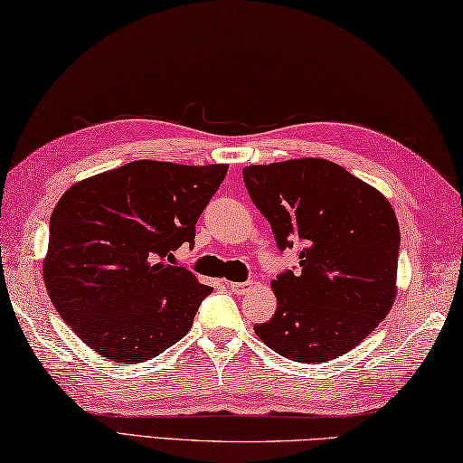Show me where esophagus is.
I'll return each instance as SVG.
<instances>
[{"label": "esophagus", "mask_w": 463, "mask_h": 463, "mask_svg": "<svg viewBox=\"0 0 463 463\" xmlns=\"http://www.w3.org/2000/svg\"><path fill=\"white\" fill-rule=\"evenodd\" d=\"M229 288H231V291H232V293H237V296H245L247 291L253 289V281H242V283H239V281H231V283H229Z\"/></svg>", "instance_id": "1"}]
</instances>
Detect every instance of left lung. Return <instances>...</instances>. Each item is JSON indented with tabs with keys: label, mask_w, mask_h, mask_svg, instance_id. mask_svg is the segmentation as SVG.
<instances>
[{
	"label": "left lung",
	"mask_w": 463,
	"mask_h": 463,
	"mask_svg": "<svg viewBox=\"0 0 463 463\" xmlns=\"http://www.w3.org/2000/svg\"><path fill=\"white\" fill-rule=\"evenodd\" d=\"M242 178L277 247H301L299 271L271 281L277 309L255 334L296 363L346 354L397 298L401 232L391 203L322 157L249 165Z\"/></svg>",
	"instance_id": "8db88e82"
}]
</instances>
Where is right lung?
Segmentation results:
<instances>
[{
	"label": "right lung",
	"instance_id": "right-lung-1",
	"mask_svg": "<svg viewBox=\"0 0 463 463\" xmlns=\"http://www.w3.org/2000/svg\"><path fill=\"white\" fill-rule=\"evenodd\" d=\"M226 170L139 159L58 200L42 273L56 312L100 356L146 363L188 334L213 288L174 267L172 250L194 242Z\"/></svg>",
	"mask_w": 463,
	"mask_h": 463
}]
</instances>
